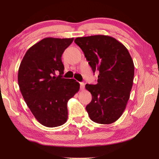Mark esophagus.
Segmentation results:
<instances>
[{"mask_svg":"<svg viewBox=\"0 0 159 159\" xmlns=\"http://www.w3.org/2000/svg\"><path fill=\"white\" fill-rule=\"evenodd\" d=\"M84 88H85V84H84V83L80 82V89H81V90H84Z\"/></svg>","mask_w":159,"mask_h":159,"instance_id":"1","label":"esophagus"}]
</instances>
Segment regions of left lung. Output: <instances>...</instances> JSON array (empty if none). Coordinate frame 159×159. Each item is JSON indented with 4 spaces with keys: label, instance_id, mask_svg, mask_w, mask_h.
I'll use <instances>...</instances> for the list:
<instances>
[{
    "label": "left lung",
    "instance_id": "obj_1",
    "mask_svg": "<svg viewBox=\"0 0 159 159\" xmlns=\"http://www.w3.org/2000/svg\"><path fill=\"white\" fill-rule=\"evenodd\" d=\"M93 73L99 71L96 85L86 84L92 95L86 106L89 118L99 124H111L121 116L130 98L134 64L128 50L115 38L105 35L77 38Z\"/></svg>",
    "mask_w": 159,
    "mask_h": 159
}]
</instances>
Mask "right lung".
<instances>
[{"instance_id":"1","label":"right lung","mask_w":159,"mask_h":159,"mask_svg":"<svg viewBox=\"0 0 159 159\" xmlns=\"http://www.w3.org/2000/svg\"><path fill=\"white\" fill-rule=\"evenodd\" d=\"M73 41L74 38H44L27 50L19 67L22 97L37 121L48 127L67 121V103L80 90L76 80L62 78L61 55Z\"/></svg>"}]
</instances>
